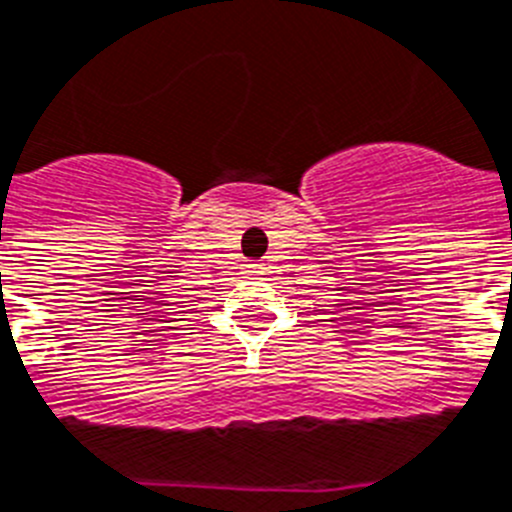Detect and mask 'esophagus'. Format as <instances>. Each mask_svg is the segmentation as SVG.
Segmentation results:
<instances>
[{
    "mask_svg": "<svg viewBox=\"0 0 512 512\" xmlns=\"http://www.w3.org/2000/svg\"><path fill=\"white\" fill-rule=\"evenodd\" d=\"M262 270H265V268H262L260 262H250V265H247V273H250V275H260Z\"/></svg>",
    "mask_w": 512,
    "mask_h": 512,
    "instance_id": "obj_1",
    "label": "esophagus"
}]
</instances>
